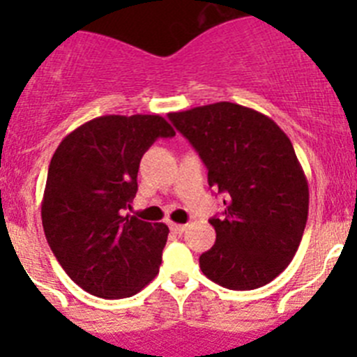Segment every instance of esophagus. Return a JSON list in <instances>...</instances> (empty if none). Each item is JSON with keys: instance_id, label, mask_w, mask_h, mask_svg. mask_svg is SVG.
<instances>
[{"instance_id": "1", "label": "esophagus", "mask_w": 357, "mask_h": 357, "mask_svg": "<svg viewBox=\"0 0 357 357\" xmlns=\"http://www.w3.org/2000/svg\"><path fill=\"white\" fill-rule=\"evenodd\" d=\"M185 227L188 225H184V223H169V229H172L175 234H182L185 230Z\"/></svg>"}]
</instances>
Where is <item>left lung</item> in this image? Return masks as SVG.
Masks as SVG:
<instances>
[{"mask_svg": "<svg viewBox=\"0 0 357 357\" xmlns=\"http://www.w3.org/2000/svg\"><path fill=\"white\" fill-rule=\"evenodd\" d=\"M168 118L207 166L211 188L225 195L223 216L209 220L216 243L200 255L202 272L238 291L268 284L291 263L307 222V178L291 141L273 119L238 103Z\"/></svg>", "mask_w": 357, "mask_h": 357, "instance_id": "1", "label": "left lung"}]
</instances>
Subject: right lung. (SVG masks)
<instances>
[{
	"label": "right lung",
	"mask_w": 357,
	"mask_h": 357,
	"mask_svg": "<svg viewBox=\"0 0 357 357\" xmlns=\"http://www.w3.org/2000/svg\"><path fill=\"white\" fill-rule=\"evenodd\" d=\"M173 135L162 116H102L66 135L53 153L44 234L64 272L91 295L132 296L159 273L169 229L123 211L137 193L144 151Z\"/></svg>",
	"instance_id": "obj_1"
}]
</instances>
